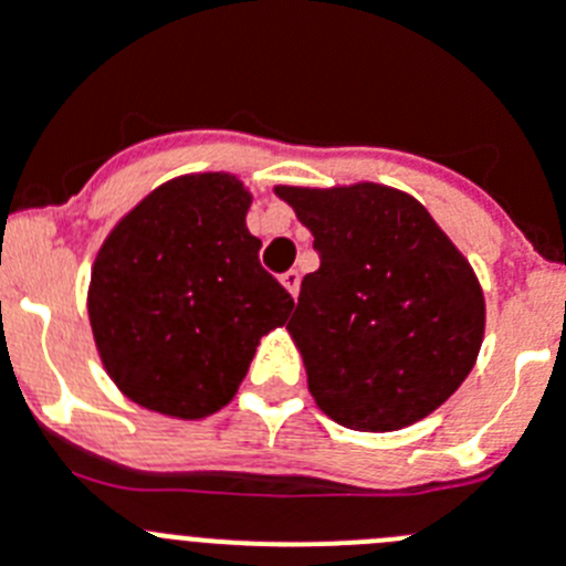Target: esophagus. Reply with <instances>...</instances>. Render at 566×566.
I'll return each mask as SVG.
<instances>
[{
	"label": "esophagus",
	"mask_w": 566,
	"mask_h": 566,
	"mask_svg": "<svg viewBox=\"0 0 566 566\" xmlns=\"http://www.w3.org/2000/svg\"><path fill=\"white\" fill-rule=\"evenodd\" d=\"M280 283L289 289V294H292V297H297V294H300V272H297V269H289V272L280 274Z\"/></svg>",
	"instance_id": "esophagus-1"
}]
</instances>
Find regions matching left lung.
Listing matches in <instances>:
<instances>
[{"label": "left lung", "instance_id": "8db88e82", "mask_svg": "<svg viewBox=\"0 0 566 566\" xmlns=\"http://www.w3.org/2000/svg\"><path fill=\"white\" fill-rule=\"evenodd\" d=\"M274 193L294 207L319 255L286 325L317 407L359 432L427 418L463 385L483 345L474 269L401 190L359 181Z\"/></svg>", "mask_w": 566, "mask_h": 566}]
</instances>
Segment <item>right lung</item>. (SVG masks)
<instances>
[{
  "label": "right lung",
  "instance_id": "add662e5",
  "mask_svg": "<svg viewBox=\"0 0 566 566\" xmlns=\"http://www.w3.org/2000/svg\"><path fill=\"white\" fill-rule=\"evenodd\" d=\"M252 196L230 174L179 176L108 232L92 266L90 323L112 381L170 418L230 403L261 336L294 300L258 261Z\"/></svg>",
  "mask_w": 566,
  "mask_h": 566
}]
</instances>
